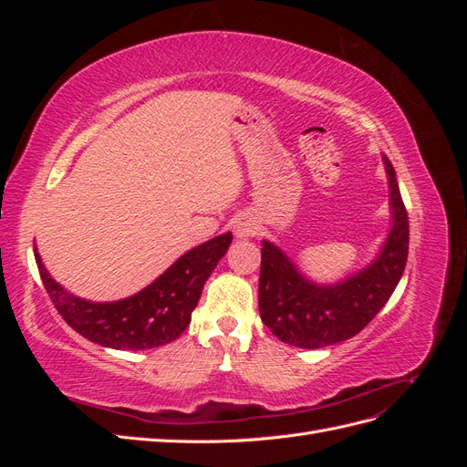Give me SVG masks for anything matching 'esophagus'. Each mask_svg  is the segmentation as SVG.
Masks as SVG:
<instances>
[{"instance_id": "obj_1", "label": "esophagus", "mask_w": 467, "mask_h": 467, "mask_svg": "<svg viewBox=\"0 0 467 467\" xmlns=\"http://www.w3.org/2000/svg\"><path fill=\"white\" fill-rule=\"evenodd\" d=\"M255 230H257V223L249 216H239L234 222V232L237 237H251V235H255Z\"/></svg>"}]
</instances>
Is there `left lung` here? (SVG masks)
I'll use <instances>...</instances> for the list:
<instances>
[{"label":"left lung","mask_w":467,"mask_h":467,"mask_svg":"<svg viewBox=\"0 0 467 467\" xmlns=\"http://www.w3.org/2000/svg\"><path fill=\"white\" fill-rule=\"evenodd\" d=\"M384 165L393 225L379 255L362 271L337 285H316L282 249L263 242L259 312L263 323L282 343L321 348L347 341L376 317L400 285L409 251V220L395 169L386 155Z\"/></svg>","instance_id":"1"}]
</instances>
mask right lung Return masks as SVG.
I'll list each match as a JSON object with an SVG mask.
<instances>
[{"label": "right lung", "mask_w": 467, "mask_h": 467, "mask_svg": "<svg viewBox=\"0 0 467 467\" xmlns=\"http://www.w3.org/2000/svg\"><path fill=\"white\" fill-rule=\"evenodd\" d=\"M232 244L222 234L187 251L150 286L119 302H89L56 282L35 249V259L54 307L64 321L91 343L117 350H144L175 341L189 327L204 282Z\"/></svg>", "instance_id": "right-lung-1"}]
</instances>
